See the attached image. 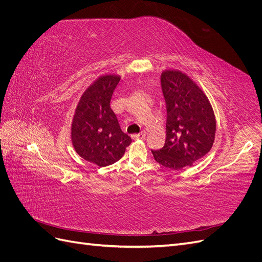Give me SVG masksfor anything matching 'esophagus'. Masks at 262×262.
I'll return each mask as SVG.
<instances>
[{
    "instance_id": "esophagus-1",
    "label": "esophagus",
    "mask_w": 262,
    "mask_h": 262,
    "mask_svg": "<svg viewBox=\"0 0 262 262\" xmlns=\"http://www.w3.org/2000/svg\"><path fill=\"white\" fill-rule=\"evenodd\" d=\"M145 137H146V131L145 130H143L141 133H139V134H137V136H136L137 139H142V140H144Z\"/></svg>"
}]
</instances>
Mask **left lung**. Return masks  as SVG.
<instances>
[{"instance_id":"8db88e82","label":"left lung","mask_w":262,"mask_h":262,"mask_svg":"<svg viewBox=\"0 0 262 262\" xmlns=\"http://www.w3.org/2000/svg\"><path fill=\"white\" fill-rule=\"evenodd\" d=\"M161 84L167 109L166 141L163 148L152 153L158 164L177 170L210 152L215 139V116L207 95L181 71H164Z\"/></svg>"}]
</instances>
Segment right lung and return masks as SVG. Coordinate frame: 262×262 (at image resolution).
<instances>
[{
	"label": "right lung",
	"mask_w": 262,
	"mask_h": 262,
	"mask_svg": "<svg viewBox=\"0 0 262 262\" xmlns=\"http://www.w3.org/2000/svg\"><path fill=\"white\" fill-rule=\"evenodd\" d=\"M119 81V75H102L87 87L78 101L71 126V140L76 153L99 167L120 160L132 142L121 130L110 108Z\"/></svg>",
	"instance_id": "1"
}]
</instances>
